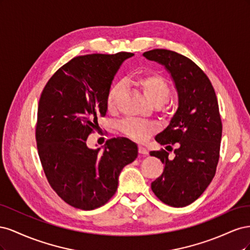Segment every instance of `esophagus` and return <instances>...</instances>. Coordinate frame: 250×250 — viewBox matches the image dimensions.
<instances>
[{"label":"esophagus","instance_id":"esophagus-1","mask_svg":"<svg viewBox=\"0 0 250 250\" xmlns=\"http://www.w3.org/2000/svg\"><path fill=\"white\" fill-rule=\"evenodd\" d=\"M139 152H140L141 154H148V150H147L146 147H144V146L140 145V146H139Z\"/></svg>","mask_w":250,"mask_h":250}]
</instances>
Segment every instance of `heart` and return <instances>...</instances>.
Masks as SVG:
<instances>
[{
    "label": "heart",
    "instance_id": "obj_1",
    "mask_svg": "<svg viewBox=\"0 0 250 250\" xmlns=\"http://www.w3.org/2000/svg\"><path fill=\"white\" fill-rule=\"evenodd\" d=\"M137 84L147 99L153 104H163L168 100L170 96L171 90L168 81L158 74L149 73L142 75L137 79ZM120 93V84H115L110 87L106 98V105L109 110L116 108ZM120 129L132 140L144 141L154 129V126L139 120H127L120 126Z\"/></svg>",
    "mask_w": 250,
    "mask_h": 250
}]
</instances>
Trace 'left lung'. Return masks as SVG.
I'll return each instance as SVG.
<instances>
[{
    "instance_id": "8db88e82",
    "label": "left lung",
    "mask_w": 250,
    "mask_h": 250,
    "mask_svg": "<svg viewBox=\"0 0 250 250\" xmlns=\"http://www.w3.org/2000/svg\"><path fill=\"white\" fill-rule=\"evenodd\" d=\"M143 56L164 65L178 96L176 112L155 137L161 145L178 147L174 157L164 149L150 152L164 164L151 188L164 203L183 208L199 198L215 176L222 137L217 97L207 75L188 57L165 49Z\"/></svg>"
}]
</instances>
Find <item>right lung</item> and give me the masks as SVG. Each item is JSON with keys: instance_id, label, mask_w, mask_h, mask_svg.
<instances>
[{"instance_id": "right-lung-1", "label": "right lung", "mask_w": 250, "mask_h": 250, "mask_svg": "<svg viewBox=\"0 0 250 250\" xmlns=\"http://www.w3.org/2000/svg\"><path fill=\"white\" fill-rule=\"evenodd\" d=\"M133 53L73 58L50 78L37 109L36 144L49 184L70 206L99 208L116 193L118 178L138 156L137 144L113 138L104 147L86 145L106 115V98L121 64Z\"/></svg>"}]
</instances>
